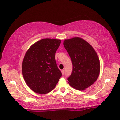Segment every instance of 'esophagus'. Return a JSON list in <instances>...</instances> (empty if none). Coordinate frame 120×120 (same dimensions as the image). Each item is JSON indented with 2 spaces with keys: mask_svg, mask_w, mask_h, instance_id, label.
Returning a JSON list of instances; mask_svg holds the SVG:
<instances>
[{
  "mask_svg": "<svg viewBox=\"0 0 120 120\" xmlns=\"http://www.w3.org/2000/svg\"><path fill=\"white\" fill-rule=\"evenodd\" d=\"M61 73H62V75H64V70H61Z\"/></svg>",
  "mask_w": 120,
  "mask_h": 120,
  "instance_id": "esophagus-1",
  "label": "esophagus"
}]
</instances>
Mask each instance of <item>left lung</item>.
Returning <instances> with one entry per match:
<instances>
[{"label": "left lung", "instance_id": "1", "mask_svg": "<svg viewBox=\"0 0 120 120\" xmlns=\"http://www.w3.org/2000/svg\"><path fill=\"white\" fill-rule=\"evenodd\" d=\"M63 45L73 64L72 74L68 78V83L78 90H85L99 76L100 62L98 55L90 44L78 37L65 40Z\"/></svg>", "mask_w": 120, "mask_h": 120}]
</instances>
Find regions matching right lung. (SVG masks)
I'll use <instances>...</instances> for the list:
<instances>
[{
  "instance_id": "add662e5",
  "label": "right lung",
  "mask_w": 120,
  "mask_h": 120,
  "mask_svg": "<svg viewBox=\"0 0 120 120\" xmlns=\"http://www.w3.org/2000/svg\"><path fill=\"white\" fill-rule=\"evenodd\" d=\"M61 42L57 39H42L33 44L25 54L22 75L28 86L35 92H49L62 76L55 56Z\"/></svg>"
}]
</instances>
